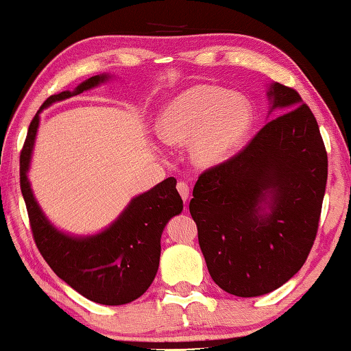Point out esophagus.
Here are the masks:
<instances>
[{
	"instance_id": "1",
	"label": "esophagus",
	"mask_w": 351,
	"mask_h": 351,
	"mask_svg": "<svg viewBox=\"0 0 351 351\" xmlns=\"http://www.w3.org/2000/svg\"><path fill=\"white\" fill-rule=\"evenodd\" d=\"M177 191L180 193V196L183 201H188V197H190V186H188L186 182H179L177 183Z\"/></svg>"
}]
</instances>
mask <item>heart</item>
<instances>
[{
    "instance_id": "b5f03b06",
    "label": "heart",
    "mask_w": 351,
    "mask_h": 351,
    "mask_svg": "<svg viewBox=\"0 0 351 351\" xmlns=\"http://www.w3.org/2000/svg\"><path fill=\"white\" fill-rule=\"evenodd\" d=\"M254 125V106L246 95L213 84L191 86L161 108L155 130L168 145L188 143L199 168L224 163Z\"/></svg>"
}]
</instances>
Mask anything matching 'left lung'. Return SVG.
Returning a JSON list of instances; mask_svg holds the SVG:
<instances>
[{
    "label": "left lung",
    "mask_w": 351,
    "mask_h": 351,
    "mask_svg": "<svg viewBox=\"0 0 351 351\" xmlns=\"http://www.w3.org/2000/svg\"><path fill=\"white\" fill-rule=\"evenodd\" d=\"M267 88L274 119L239 155L201 174L190 202L210 276L243 298L273 292L303 267L328 179L309 106L292 88Z\"/></svg>",
    "instance_id": "1"
}]
</instances>
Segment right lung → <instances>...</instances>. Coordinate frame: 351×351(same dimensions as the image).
Returning <instances> with one entry per match:
<instances>
[{
	"mask_svg": "<svg viewBox=\"0 0 351 351\" xmlns=\"http://www.w3.org/2000/svg\"><path fill=\"white\" fill-rule=\"evenodd\" d=\"M108 73L95 75L73 90L48 97L31 121L20 155V186L32 237L45 262L64 282L94 303L121 306L139 298L155 279L160 265L161 234L168 221L183 210L174 177L134 196L123 212L94 235L59 230L42 212L31 190L28 171L40 122V111L84 90L106 83Z\"/></svg>",
	"mask_w": 351,
	"mask_h": 351,
	"instance_id": "obj_1",
	"label": "right lung"
}]
</instances>
